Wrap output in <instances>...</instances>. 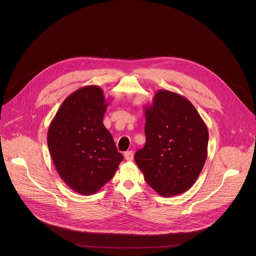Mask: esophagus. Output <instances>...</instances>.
I'll return each instance as SVG.
<instances>
[{"mask_svg":"<svg viewBox=\"0 0 256 256\" xmlns=\"http://www.w3.org/2000/svg\"><path fill=\"white\" fill-rule=\"evenodd\" d=\"M124 156H125V160H133L134 154L132 150H127V152H125Z\"/></svg>","mask_w":256,"mask_h":256,"instance_id":"esophagus-1","label":"esophagus"}]
</instances>
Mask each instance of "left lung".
<instances>
[{"label": "left lung", "instance_id": "1", "mask_svg": "<svg viewBox=\"0 0 256 256\" xmlns=\"http://www.w3.org/2000/svg\"><path fill=\"white\" fill-rule=\"evenodd\" d=\"M144 110L146 144L135 154V162L156 193L182 194L205 164L208 128L187 98L170 90H158Z\"/></svg>", "mask_w": 256, "mask_h": 256}]
</instances>
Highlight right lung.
Returning a JSON list of instances; mask_svg holds the SVG:
<instances>
[{
  "mask_svg": "<svg viewBox=\"0 0 256 256\" xmlns=\"http://www.w3.org/2000/svg\"><path fill=\"white\" fill-rule=\"evenodd\" d=\"M108 104L102 88L82 86L62 102L48 128L47 145L58 174L82 195L96 193L123 160L102 123Z\"/></svg>",
  "mask_w": 256,
  "mask_h": 256,
  "instance_id": "obj_1",
  "label": "right lung"
}]
</instances>
